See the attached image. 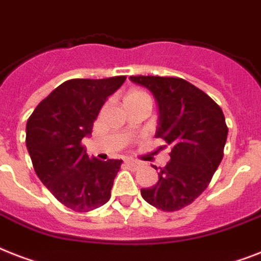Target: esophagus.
I'll list each match as a JSON object with an SVG mask.
<instances>
[{
    "label": "esophagus",
    "mask_w": 261,
    "mask_h": 261,
    "mask_svg": "<svg viewBox=\"0 0 261 261\" xmlns=\"http://www.w3.org/2000/svg\"><path fill=\"white\" fill-rule=\"evenodd\" d=\"M126 165H128V166L134 167V169H138V167L141 166V164L139 162H137V161H126Z\"/></svg>",
    "instance_id": "1"
}]
</instances>
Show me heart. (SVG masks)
I'll use <instances>...</instances> for the list:
<instances>
[{
    "mask_svg": "<svg viewBox=\"0 0 261 261\" xmlns=\"http://www.w3.org/2000/svg\"><path fill=\"white\" fill-rule=\"evenodd\" d=\"M139 100H150L149 95L139 90H133L127 92L124 96V103H130V101H139Z\"/></svg>",
    "mask_w": 261,
    "mask_h": 261,
    "instance_id": "1",
    "label": "heart"
}]
</instances>
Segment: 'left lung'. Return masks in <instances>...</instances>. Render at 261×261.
I'll use <instances>...</instances> for the list:
<instances>
[{"instance_id":"left-lung-1","label":"left lung","mask_w":261,"mask_h":261,"mask_svg":"<svg viewBox=\"0 0 261 261\" xmlns=\"http://www.w3.org/2000/svg\"><path fill=\"white\" fill-rule=\"evenodd\" d=\"M130 80L154 95L155 137L171 146L170 161L160 167L158 182L141 189V194L161 211H179L206 189L221 162L228 137L225 116L212 97L184 79L130 76Z\"/></svg>"}]
</instances>
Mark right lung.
I'll use <instances>...</instances> for the list:
<instances>
[{
  "instance_id": "1",
  "label": "right lung",
  "mask_w": 261,
  "mask_h": 261,
  "mask_svg": "<svg viewBox=\"0 0 261 261\" xmlns=\"http://www.w3.org/2000/svg\"><path fill=\"white\" fill-rule=\"evenodd\" d=\"M126 80L72 79L55 88L32 112L27 149L37 177L61 204L90 212L110 200L120 160L90 158L82 146L105 105Z\"/></svg>"
}]
</instances>
